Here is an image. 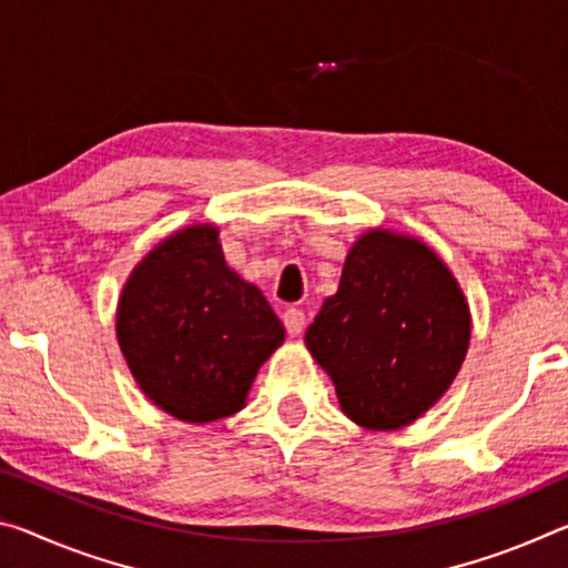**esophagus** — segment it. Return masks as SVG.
Instances as JSON below:
<instances>
[{
  "instance_id": "obj_1",
  "label": "esophagus",
  "mask_w": 568,
  "mask_h": 568,
  "mask_svg": "<svg viewBox=\"0 0 568 568\" xmlns=\"http://www.w3.org/2000/svg\"><path fill=\"white\" fill-rule=\"evenodd\" d=\"M283 325H285L287 335H293L295 338V335H301L305 328V313L297 311V307H287V311L283 313Z\"/></svg>"
}]
</instances>
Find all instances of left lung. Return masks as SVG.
I'll return each instance as SVG.
<instances>
[{
	"label": "left lung",
	"instance_id": "1",
	"mask_svg": "<svg viewBox=\"0 0 568 568\" xmlns=\"http://www.w3.org/2000/svg\"><path fill=\"white\" fill-rule=\"evenodd\" d=\"M468 341V303L444 261L383 227L351 247L338 293L305 333L343 413L368 430L420 418L454 383Z\"/></svg>",
	"mask_w": 568,
	"mask_h": 568
}]
</instances>
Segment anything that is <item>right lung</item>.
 Instances as JSON below:
<instances>
[{
	"label": "right lung",
	"instance_id": "add662e5",
	"mask_svg": "<svg viewBox=\"0 0 568 568\" xmlns=\"http://www.w3.org/2000/svg\"><path fill=\"white\" fill-rule=\"evenodd\" d=\"M283 338L263 293L227 267L213 225L162 240L122 287L124 361L142 393L178 420L237 413Z\"/></svg>",
	"mask_w": 568,
	"mask_h": 568
}]
</instances>
